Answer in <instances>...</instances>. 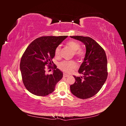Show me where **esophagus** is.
<instances>
[{
	"label": "esophagus",
	"mask_w": 126,
	"mask_h": 126,
	"mask_svg": "<svg viewBox=\"0 0 126 126\" xmlns=\"http://www.w3.org/2000/svg\"><path fill=\"white\" fill-rule=\"evenodd\" d=\"M63 76L64 77H68V76H69V75H67V74H65V73H63Z\"/></svg>",
	"instance_id": "esophagus-1"
}]
</instances>
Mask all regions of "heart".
<instances>
[{"mask_svg":"<svg viewBox=\"0 0 126 126\" xmlns=\"http://www.w3.org/2000/svg\"><path fill=\"white\" fill-rule=\"evenodd\" d=\"M67 45L74 52V55L79 59H82L85 57L84 50L80 49V45L78 42L71 40L67 43ZM60 46H58L55 50V56L56 58H59L60 54ZM77 67V64L74 61H63L59 64V68L62 71L66 73H70L75 68Z\"/></svg>","mask_w":126,"mask_h":126,"instance_id":"1","label":"heart"}]
</instances>
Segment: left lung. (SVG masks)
Returning a JSON list of instances; mask_svg holds the SVG:
<instances>
[{
    "label": "left lung",
    "instance_id": "left-lung-1",
    "mask_svg": "<svg viewBox=\"0 0 126 126\" xmlns=\"http://www.w3.org/2000/svg\"><path fill=\"white\" fill-rule=\"evenodd\" d=\"M85 45L84 60L78 72L82 77H76V81L70 86V91L79 98L87 99L97 94L105 83L108 76L107 59L105 50L93 39L81 36H70Z\"/></svg>",
    "mask_w": 126,
    "mask_h": 126
}]
</instances>
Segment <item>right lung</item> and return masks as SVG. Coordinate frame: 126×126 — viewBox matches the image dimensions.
Returning <instances> with one entry per match:
<instances>
[{
	"label": "right lung",
	"instance_id": "1",
	"mask_svg": "<svg viewBox=\"0 0 126 126\" xmlns=\"http://www.w3.org/2000/svg\"><path fill=\"white\" fill-rule=\"evenodd\" d=\"M67 37L43 36L34 40L26 49L21 57L20 69L22 81L30 93L38 96H45L55 90L57 83L63 73L54 64L53 74L46 75L45 66L51 68L55 50Z\"/></svg>",
	"mask_w": 126,
	"mask_h": 126
}]
</instances>
